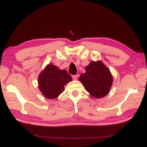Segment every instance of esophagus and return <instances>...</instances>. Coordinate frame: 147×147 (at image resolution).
Instances as JSON below:
<instances>
[{"mask_svg":"<svg viewBox=\"0 0 147 147\" xmlns=\"http://www.w3.org/2000/svg\"><path fill=\"white\" fill-rule=\"evenodd\" d=\"M72 77H73V79L74 80H77V78H78L77 75H73V76H72Z\"/></svg>","mask_w":147,"mask_h":147,"instance_id":"1","label":"esophagus"}]
</instances>
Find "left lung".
Returning <instances> with one entry per match:
<instances>
[{
  "label": "left lung",
  "mask_w": 147,
  "mask_h": 147,
  "mask_svg": "<svg viewBox=\"0 0 147 147\" xmlns=\"http://www.w3.org/2000/svg\"><path fill=\"white\" fill-rule=\"evenodd\" d=\"M79 80L92 96L100 98L110 91L113 81L109 69L100 60L91 61L86 67V73L79 77Z\"/></svg>",
  "instance_id": "obj_1"
}]
</instances>
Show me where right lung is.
I'll return each instance as SVG.
<instances>
[{
	"label": "right lung",
	"mask_w": 147,
	"mask_h": 147,
	"mask_svg": "<svg viewBox=\"0 0 147 147\" xmlns=\"http://www.w3.org/2000/svg\"><path fill=\"white\" fill-rule=\"evenodd\" d=\"M73 80L66 70H61L49 63L38 76V87L43 95L49 99H54L64 91V86Z\"/></svg>",
	"instance_id": "obj_1"
}]
</instances>
